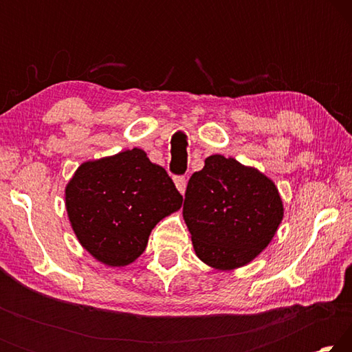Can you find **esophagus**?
Returning a JSON list of instances; mask_svg holds the SVG:
<instances>
[{
    "instance_id": "esophagus-1",
    "label": "esophagus",
    "mask_w": 352,
    "mask_h": 352,
    "mask_svg": "<svg viewBox=\"0 0 352 352\" xmlns=\"http://www.w3.org/2000/svg\"><path fill=\"white\" fill-rule=\"evenodd\" d=\"M174 183H175V186L178 189V192L184 194V190H186V184H188L186 178H184V177H175L174 178Z\"/></svg>"
}]
</instances>
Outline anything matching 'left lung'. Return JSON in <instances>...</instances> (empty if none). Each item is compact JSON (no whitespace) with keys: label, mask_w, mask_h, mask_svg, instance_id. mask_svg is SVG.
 <instances>
[{"label":"left lung","mask_w":352,"mask_h":352,"mask_svg":"<svg viewBox=\"0 0 352 352\" xmlns=\"http://www.w3.org/2000/svg\"><path fill=\"white\" fill-rule=\"evenodd\" d=\"M284 217L269 177L234 158L211 155L189 178L183 219L200 261L217 270L247 265L272 242Z\"/></svg>","instance_id":"1"}]
</instances>
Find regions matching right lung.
Returning <instances> with one entry per match:
<instances>
[{"label":"right lung","mask_w":352,"mask_h":352,"mask_svg":"<svg viewBox=\"0 0 352 352\" xmlns=\"http://www.w3.org/2000/svg\"><path fill=\"white\" fill-rule=\"evenodd\" d=\"M182 201L168 172L138 147L82 163L65 188L77 241L110 267L138 259L155 225L180 210Z\"/></svg>","instance_id":"add662e5"}]
</instances>
